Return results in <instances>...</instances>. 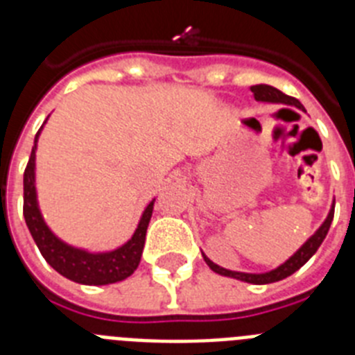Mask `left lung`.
<instances>
[{"instance_id":"obj_1","label":"left lung","mask_w":355,"mask_h":355,"mask_svg":"<svg viewBox=\"0 0 355 355\" xmlns=\"http://www.w3.org/2000/svg\"><path fill=\"white\" fill-rule=\"evenodd\" d=\"M250 90H252L254 97H256V101H259V103L286 105V106H295V108L304 110V106L300 105L299 99H295V97H291V96H286V94H283L279 89L272 87V85H265V83L252 85V87H250ZM304 112H306V110H304ZM332 218H334V202L331 205V209H329L327 216H325V220L322 222V225L316 229L311 236L304 241L302 245H300V249L297 250L293 256H290V258H288L283 265H279L277 268H274V270H270V272H263V274H247V272L227 270V268H222V266H218L216 263H213L205 252H202V258H205L206 265H208L209 268L215 272V274L224 275V277L238 279V281H243V283H249V284L277 283V281H283V279L290 277L291 274H295V272L299 270L300 266H304L307 261H309V259L313 258V254L318 250V247L322 245V241H324L325 236H327Z\"/></svg>"}]
</instances>
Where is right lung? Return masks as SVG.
<instances>
[{"mask_svg":"<svg viewBox=\"0 0 355 355\" xmlns=\"http://www.w3.org/2000/svg\"><path fill=\"white\" fill-rule=\"evenodd\" d=\"M46 122H48V119H46ZM42 128L35 135V144H33V149H31L30 162H28L26 171H24L23 181L24 220H26L28 229H30L31 236L35 240L40 254L58 274L71 279L74 283L89 284V286H103V284H114L119 283V281H124L137 270L140 258H142L147 225H149L150 216H153L155 199L150 200L146 209H144L133 236L117 249L106 250V252H90L87 249H81V247L65 243L46 224L42 211L39 208V199H37L35 153Z\"/></svg>","mask_w":355,"mask_h":355,"instance_id":"1","label":"right lung"}]
</instances>
